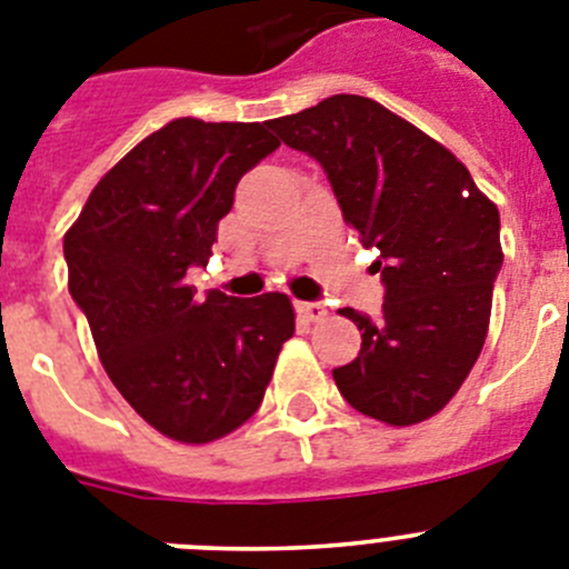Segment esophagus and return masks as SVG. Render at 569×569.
Listing matches in <instances>:
<instances>
[{
	"mask_svg": "<svg viewBox=\"0 0 569 569\" xmlns=\"http://www.w3.org/2000/svg\"><path fill=\"white\" fill-rule=\"evenodd\" d=\"M296 310H299V313L305 316L308 321H321L325 316H328V308H325L321 301H299V305H296Z\"/></svg>",
	"mask_w": 569,
	"mask_h": 569,
	"instance_id": "esophagus-1",
	"label": "esophagus"
}]
</instances>
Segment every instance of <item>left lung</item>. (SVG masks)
I'll return each instance as SVG.
<instances>
[{"label": "left lung", "mask_w": 569, "mask_h": 569, "mask_svg": "<svg viewBox=\"0 0 569 569\" xmlns=\"http://www.w3.org/2000/svg\"><path fill=\"white\" fill-rule=\"evenodd\" d=\"M268 128L325 168L345 222L381 253V319L341 313L361 350L333 370L339 393L387 425L430 419L485 347L505 261L499 210L445 144L373 99L336 93Z\"/></svg>", "instance_id": "obj_1"}]
</instances>
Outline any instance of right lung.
I'll list each match as a JSON object with an SVG mask.
<instances>
[{"instance_id":"1","label":"right lung","mask_w":569,"mask_h":569,"mask_svg":"<svg viewBox=\"0 0 569 569\" xmlns=\"http://www.w3.org/2000/svg\"><path fill=\"white\" fill-rule=\"evenodd\" d=\"M264 124L173 119L102 176L64 236L68 290L110 381L184 445L222 439L259 410L296 330L284 293L199 299L188 284L239 179L279 148Z\"/></svg>"}]
</instances>
